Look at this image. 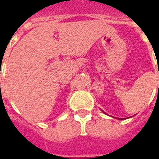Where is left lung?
Wrapping results in <instances>:
<instances>
[{
	"mask_svg": "<svg viewBox=\"0 0 159 159\" xmlns=\"http://www.w3.org/2000/svg\"><path fill=\"white\" fill-rule=\"evenodd\" d=\"M119 119H120V120H123V118H119Z\"/></svg>",
	"mask_w": 159,
	"mask_h": 159,
	"instance_id": "obj_1",
	"label": "left lung"
}]
</instances>
